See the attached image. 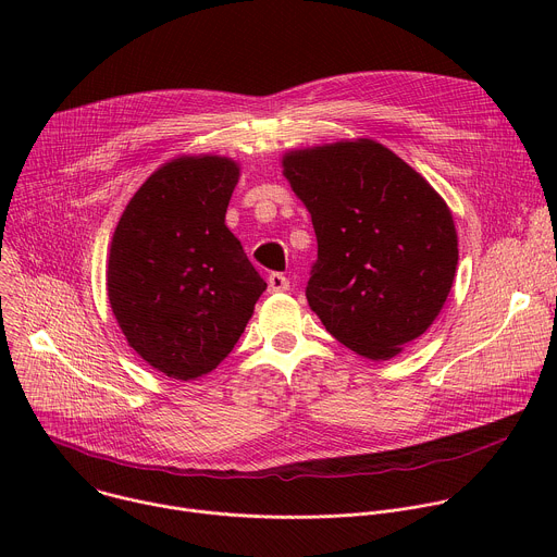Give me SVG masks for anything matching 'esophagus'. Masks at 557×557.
I'll return each mask as SVG.
<instances>
[{
  "mask_svg": "<svg viewBox=\"0 0 557 557\" xmlns=\"http://www.w3.org/2000/svg\"><path fill=\"white\" fill-rule=\"evenodd\" d=\"M288 286H290V282L282 273H271L269 275V290L271 293H286Z\"/></svg>",
  "mask_w": 557,
  "mask_h": 557,
  "instance_id": "34e87169",
  "label": "esophagus"
}]
</instances>
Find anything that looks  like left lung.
I'll return each instance as SVG.
<instances>
[{
    "mask_svg": "<svg viewBox=\"0 0 557 557\" xmlns=\"http://www.w3.org/2000/svg\"><path fill=\"white\" fill-rule=\"evenodd\" d=\"M282 168L317 235L308 306L352 352L399 355L432 326L454 284L458 235L447 202L372 138L293 149Z\"/></svg>",
    "mask_w": 557,
    "mask_h": 557,
    "instance_id": "8db88e82",
    "label": "left lung"
}]
</instances>
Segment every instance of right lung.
<instances>
[{
  "label": "right lung",
  "instance_id": "1",
  "mask_svg": "<svg viewBox=\"0 0 557 557\" xmlns=\"http://www.w3.org/2000/svg\"><path fill=\"white\" fill-rule=\"evenodd\" d=\"M237 181L226 156H178L138 187L112 235V312L136 355L172 379L218 368L267 290L224 224Z\"/></svg>",
  "mask_w": 557,
  "mask_h": 557
}]
</instances>
